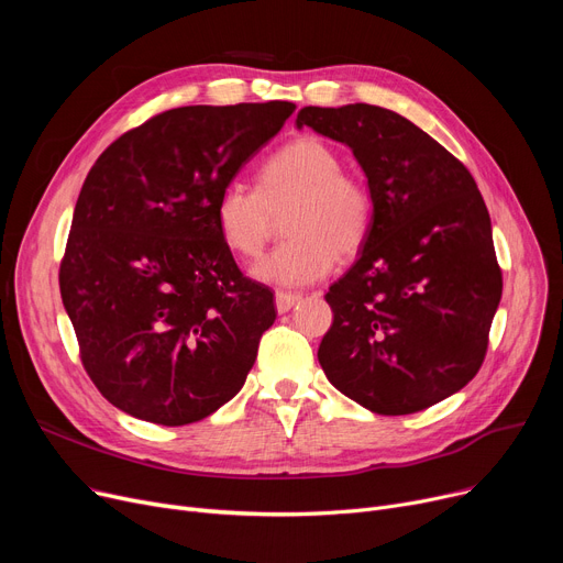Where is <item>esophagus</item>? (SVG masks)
Segmentation results:
<instances>
[{"label":"esophagus","instance_id":"1","mask_svg":"<svg viewBox=\"0 0 563 563\" xmlns=\"http://www.w3.org/2000/svg\"><path fill=\"white\" fill-rule=\"evenodd\" d=\"M303 297L297 291H276V310L283 314V312H289L294 306H297Z\"/></svg>","mask_w":563,"mask_h":563}]
</instances>
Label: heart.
<instances>
[{"label":"heart","mask_w":563,"mask_h":563,"mask_svg":"<svg viewBox=\"0 0 563 563\" xmlns=\"http://www.w3.org/2000/svg\"><path fill=\"white\" fill-rule=\"evenodd\" d=\"M283 217L287 240L251 266L260 283L301 287L327 276L340 257L356 255L372 228L374 198L356 175L344 173L333 145L319 136L285 143L257 170V189L228 183L214 202L223 244L240 257H255Z\"/></svg>","instance_id":"obj_1"}]
</instances>
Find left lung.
<instances>
[{
    "mask_svg": "<svg viewBox=\"0 0 563 563\" xmlns=\"http://www.w3.org/2000/svg\"><path fill=\"white\" fill-rule=\"evenodd\" d=\"M297 128L351 147L374 198L363 253L331 285L317 358L378 416H408L479 372L501 299L486 202L470 170L408 118L374 104L303 107Z\"/></svg>",
    "mask_w": 563,
    "mask_h": 563,
    "instance_id": "left-lung-1",
    "label": "left lung"
}]
</instances>
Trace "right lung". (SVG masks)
Masks as SVG:
<instances>
[{
    "mask_svg": "<svg viewBox=\"0 0 563 563\" xmlns=\"http://www.w3.org/2000/svg\"><path fill=\"white\" fill-rule=\"evenodd\" d=\"M294 109H170L86 175L58 285L84 369L128 416L183 427L242 390L276 308L234 264L214 202Z\"/></svg>",
    "mask_w": 563,
    "mask_h": 563,
    "instance_id": "add662e5",
    "label": "right lung"
}]
</instances>
